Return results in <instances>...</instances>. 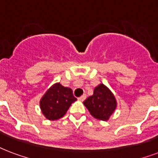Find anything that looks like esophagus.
Instances as JSON below:
<instances>
[{
  "instance_id": "34e87169",
  "label": "esophagus",
  "mask_w": 158,
  "mask_h": 158,
  "mask_svg": "<svg viewBox=\"0 0 158 158\" xmlns=\"http://www.w3.org/2000/svg\"><path fill=\"white\" fill-rule=\"evenodd\" d=\"M85 99H86V95H85V94H83L82 96H80L79 98H78V100H79V101H84Z\"/></svg>"
}]
</instances>
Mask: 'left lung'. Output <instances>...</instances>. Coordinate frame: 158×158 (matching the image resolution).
Here are the masks:
<instances>
[{
  "mask_svg": "<svg viewBox=\"0 0 158 158\" xmlns=\"http://www.w3.org/2000/svg\"><path fill=\"white\" fill-rule=\"evenodd\" d=\"M90 115L100 121H107L117 107V101L111 90L104 84L94 89V94L84 101Z\"/></svg>",
  "mask_w": 158,
  "mask_h": 158,
  "instance_id": "obj_1",
  "label": "left lung"
}]
</instances>
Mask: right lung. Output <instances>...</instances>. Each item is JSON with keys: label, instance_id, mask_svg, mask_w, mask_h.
<instances>
[{"label": "right lung", "instance_id": "1", "mask_svg": "<svg viewBox=\"0 0 158 158\" xmlns=\"http://www.w3.org/2000/svg\"><path fill=\"white\" fill-rule=\"evenodd\" d=\"M76 100L71 89L64 87L60 83H55L41 98L39 106L46 119L56 121L66 114L71 104Z\"/></svg>", "mask_w": 158, "mask_h": 158}]
</instances>
